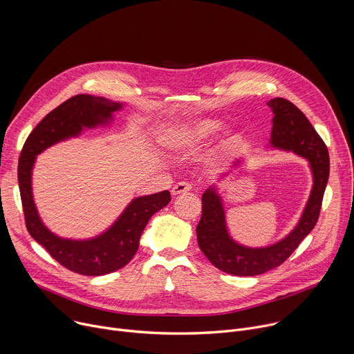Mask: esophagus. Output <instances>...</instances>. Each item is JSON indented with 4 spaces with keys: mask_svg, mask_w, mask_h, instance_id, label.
<instances>
[{
    "mask_svg": "<svg viewBox=\"0 0 354 354\" xmlns=\"http://www.w3.org/2000/svg\"><path fill=\"white\" fill-rule=\"evenodd\" d=\"M190 189H192V185H190V183H187V182H179V183H176V185L172 187L171 193H172V196H178V194H182V193L189 192Z\"/></svg>",
    "mask_w": 354,
    "mask_h": 354,
    "instance_id": "esophagus-1",
    "label": "esophagus"
}]
</instances>
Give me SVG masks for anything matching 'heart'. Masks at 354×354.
<instances>
[{"mask_svg":"<svg viewBox=\"0 0 354 354\" xmlns=\"http://www.w3.org/2000/svg\"><path fill=\"white\" fill-rule=\"evenodd\" d=\"M225 122L221 119H200L190 123L180 124L169 131L162 137V141L167 147L174 149H185V148H194L205 145L214 140L224 129ZM241 141L239 133H231L223 142V153L230 154L231 151L238 145Z\"/></svg>","mask_w":354,"mask_h":354,"instance_id":"heart-1","label":"heart"}]
</instances>
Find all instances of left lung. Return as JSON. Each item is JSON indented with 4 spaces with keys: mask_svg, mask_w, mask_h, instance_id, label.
<instances>
[{
    "mask_svg": "<svg viewBox=\"0 0 354 354\" xmlns=\"http://www.w3.org/2000/svg\"><path fill=\"white\" fill-rule=\"evenodd\" d=\"M268 106L273 112L270 144L308 160L314 185L295 228L281 241L265 248H249L235 242L227 230L224 205L217 187L210 186L203 193L201 218L196 227L197 243L217 269L235 276L262 274L280 266L292 254L318 221L329 178L328 148L306 115L284 97L270 99ZM239 164L242 161L236 160L232 168Z\"/></svg>",
    "mask_w": 354,
    "mask_h": 354,
    "instance_id": "8db88e82",
    "label": "left lung"
}]
</instances>
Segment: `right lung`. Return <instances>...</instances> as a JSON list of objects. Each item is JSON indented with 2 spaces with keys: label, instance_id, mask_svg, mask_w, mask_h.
I'll list each match as a JSON object with an SVG mask.
<instances>
[{
  "label": "right lung",
  "instance_id": "add662e5",
  "mask_svg": "<svg viewBox=\"0 0 354 354\" xmlns=\"http://www.w3.org/2000/svg\"><path fill=\"white\" fill-rule=\"evenodd\" d=\"M123 104L102 96L75 95L46 115L26 138L18 164V183L26 228L53 259L84 276H104L126 266L138 249L141 234L157 212L171 201L168 190L133 198L119 218L100 235L89 239H67L50 231L39 217L32 193V169L36 156L48 147L85 129L106 126Z\"/></svg>",
  "mask_w": 354,
  "mask_h": 354
}]
</instances>
